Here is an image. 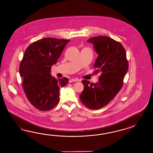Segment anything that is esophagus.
I'll return each instance as SVG.
<instances>
[{"mask_svg":"<svg viewBox=\"0 0 153 153\" xmlns=\"http://www.w3.org/2000/svg\"><path fill=\"white\" fill-rule=\"evenodd\" d=\"M79 81L78 79L77 78H71V79H69V82H77Z\"/></svg>","mask_w":153,"mask_h":153,"instance_id":"obj_1","label":"esophagus"}]
</instances>
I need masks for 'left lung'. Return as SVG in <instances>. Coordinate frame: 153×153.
<instances>
[{
	"label": "left lung",
	"mask_w": 153,
	"mask_h": 153,
	"mask_svg": "<svg viewBox=\"0 0 153 153\" xmlns=\"http://www.w3.org/2000/svg\"><path fill=\"white\" fill-rule=\"evenodd\" d=\"M88 42L93 44L98 54L94 67L95 73H100V75L96 83L82 80L84 88L79 97L87 108L99 109L109 104L121 89L128 62L123 45L111 38L95 36Z\"/></svg>",
	"instance_id": "left-lung-1"
}]
</instances>
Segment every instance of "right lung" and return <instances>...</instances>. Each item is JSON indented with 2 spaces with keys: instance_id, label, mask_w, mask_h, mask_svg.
<instances>
[{
  "instance_id": "obj_1",
  "label": "right lung",
  "mask_w": 153,
  "mask_h": 153,
  "mask_svg": "<svg viewBox=\"0 0 153 153\" xmlns=\"http://www.w3.org/2000/svg\"><path fill=\"white\" fill-rule=\"evenodd\" d=\"M69 42L46 38L31 44L25 51L19 67L22 86L28 100L41 111L49 110L58 104L60 88L69 81L65 77H52L51 71Z\"/></svg>"
}]
</instances>
